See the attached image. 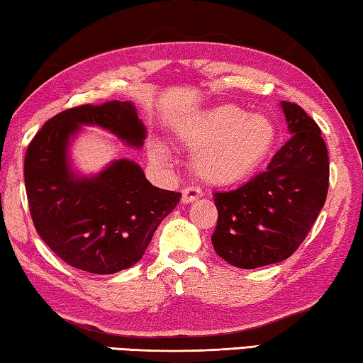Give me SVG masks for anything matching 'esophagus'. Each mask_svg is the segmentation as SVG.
<instances>
[{"instance_id": "1", "label": "esophagus", "mask_w": 363, "mask_h": 363, "mask_svg": "<svg viewBox=\"0 0 363 363\" xmlns=\"http://www.w3.org/2000/svg\"><path fill=\"white\" fill-rule=\"evenodd\" d=\"M199 196H201V191L198 188L186 186V188H183V191H182V203L183 204L193 203V201H196Z\"/></svg>"}]
</instances>
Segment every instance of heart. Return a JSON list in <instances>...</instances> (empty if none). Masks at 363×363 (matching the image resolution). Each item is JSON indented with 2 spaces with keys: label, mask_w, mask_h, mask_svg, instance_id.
I'll list each match as a JSON object with an SVG mask.
<instances>
[{
  "label": "heart",
  "mask_w": 363,
  "mask_h": 363,
  "mask_svg": "<svg viewBox=\"0 0 363 363\" xmlns=\"http://www.w3.org/2000/svg\"><path fill=\"white\" fill-rule=\"evenodd\" d=\"M277 139V126L263 113H250L235 104H222L191 116L178 126L177 141L193 152L191 165L201 182L233 185L252 177L269 157ZM152 157L167 162L162 146Z\"/></svg>",
  "instance_id": "heart-1"
}]
</instances>
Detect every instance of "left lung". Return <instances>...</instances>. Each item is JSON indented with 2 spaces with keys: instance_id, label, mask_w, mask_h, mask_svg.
<instances>
[{
  "instance_id": "8db88e82",
  "label": "left lung",
  "mask_w": 363,
  "mask_h": 363,
  "mask_svg": "<svg viewBox=\"0 0 363 363\" xmlns=\"http://www.w3.org/2000/svg\"><path fill=\"white\" fill-rule=\"evenodd\" d=\"M291 138L264 172L232 191L214 194L216 253L228 264L255 269L287 259L323 209L330 157L320 126L292 102H281Z\"/></svg>"
}]
</instances>
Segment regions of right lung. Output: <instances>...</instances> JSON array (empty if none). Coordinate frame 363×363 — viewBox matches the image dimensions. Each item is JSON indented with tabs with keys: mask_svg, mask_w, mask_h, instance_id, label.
Returning a JSON list of instances; mask_svg holds the SVG:
<instances>
[{
	"mask_svg": "<svg viewBox=\"0 0 363 363\" xmlns=\"http://www.w3.org/2000/svg\"><path fill=\"white\" fill-rule=\"evenodd\" d=\"M82 125L104 128L136 149L146 139V126L131 102L61 111L27 147V199L38 235L65 263L92 274H113L143 258L182 193L150 185L130 159L113 160L92 177L72 172L68 149Z\"/></svg>",
	"mask_w": 363,
	"mask_h": 363,
	"instance_id": "obj_1",
	"label": "right lung"
}]
</instances>
